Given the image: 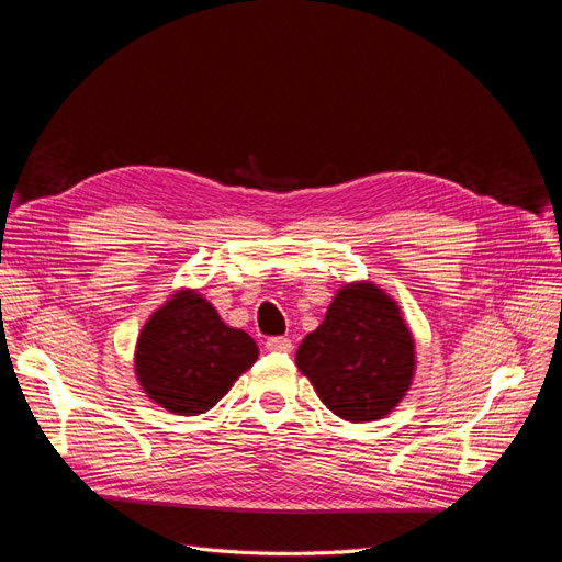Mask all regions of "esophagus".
I'll return each instance as SVG.
<instances>
[{"instance_id": "1", "label": "esophagus", "mask_w": 562, "mask_h": 562, "mask_svg": "<svg viewBox=\"0 0 562 562\" xmlns=\"http://www.w3.org/2000/svg\"><path fill=\"white\" fill-rule=\"evenodd\" d=\"M267 349L269 351H279V353H291L293 351V342L288 337H269L267 339Z\"/></svg>"}]
</instances>
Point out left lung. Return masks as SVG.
<instances>
[{"label": "left lung", "mask_w": 562, "mask_h": 562, "mask_svg": "<svg viewBox=\"0 0 562 562\" xmlns=\"http://www.w3.org/2000/svg\"><path fill=\"white\" fill-rule=\"evenodd\" d=\"M295 366L337 417L378 422L411 391L417 347L401 304L378 283L351 281L302 339Z\"/></svg>", "instance_id": "1"}]
</instances>
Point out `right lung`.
<instances>
[{"mask_svg": "<svg viewBox=\"0 0 562 562\" xmlns=\"http://www.w3.org/2000/svg\"><path fill=\"white\" fill-rule=\"evenodd\" d=\"M258 353L255 339L227 326L196 288H178L145 321L133 370L151 403L187 417L211 411Z\"/></svg>", "mask_w": 562, "mask_h": 562, "instance_id": "add662e5", "label": "right lung"}]
</instances>
